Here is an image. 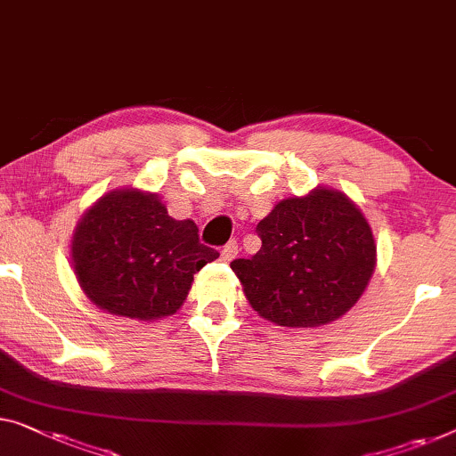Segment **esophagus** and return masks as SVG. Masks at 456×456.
I'll list each match as a JSON object with an SVG mask.
<instances>
[{
	"label": "esophagus",
	"mask_w": 456,
	"mask_h": 456,
	"mask_svg": "<svg viewBox=\"0 0 456 456\" xmlns=\"http://www.w3.org/2000/svg\"><path fill=\"white\" fill-rule=\"evenodd\" d=\"M237 251H240V248H237V243H235V241H229L227 246L221 249V257H223V260H225V262H231V260H233V257L237 256Z\"/></svg>",
	"instance_id": "esophagus-1"
}]
</instances>
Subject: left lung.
I'll use <instances>...</instances> for the list:
<instances>
[{
  "mask_svg": "<svg viewBox=\"0 0 456 456\" xmlns=\"http://www.w3.org/2000/svg\"><path fill=\"white\" fill-rule=\"evenodd\" d=\"M262 248L231 270L257 315L282 328H319L358 303L377 266L362 210L336 188L317 186L276 202L257 223Z\"/></svg>",
  "mask_w": 456,
  "mask_h": 456,
  "instance_id": "8db88e82",
  "label": "left lung"
}]
</instances>
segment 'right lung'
<instances>
[{
    "label": "right lung",
    "mask_w": 456,
    "mask_h": 456,
    "mask_svg": "<svg viewBox=\"0 0 456 456\" xmlns=\"http://www.w3.org/2000/svg\"><path fill=\"white\" fill-rule=\"evenodd\" d=\"M219 257L192 219L178 221L155 192L117 188L81 215L71 266L84 295L108 314L155 322L174 315L194 274Z\"/></svg>",
    "instance_id": "1"
}]
</instances>
